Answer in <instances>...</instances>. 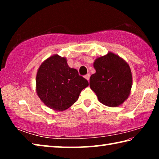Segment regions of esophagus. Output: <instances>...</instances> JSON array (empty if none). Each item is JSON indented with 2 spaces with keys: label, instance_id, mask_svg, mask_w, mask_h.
<instances>
[{
  "label": "esophagus",
  "instance_id": "1",
  "mask_svg": "<svg viewBox=\"0 0 159 159\" xmlns=\"http://www.w3.org/2000/svg\"><path fill=\"white\" fill-rule=\"evenodd\" d=\"M90 74H87L85 76V78L86 79H87L88 80H89V79H90Z\"/></svg>",
  "mask_w": 159,
  "mask_h": 159
}]
</instances>
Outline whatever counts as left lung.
I'll return each mask as SVG.
<instances>
[{"instance_id": "8db88e82", "label": "left lung", "mask_w": 159, "mask_h": 159, "mask_svg": "<svg viewBox=\"0 0 159 159\" xmlns=\"http://www.w3.org/2000/svg\"><path fill=\"white\" fill-rule=\"evenodd\" d=\"M95 74L91 75L90 87L99 101L108 107L121 104L130 95L132 74L128 64L112 52L98 57L94 62Z\"/></svg>"}]
</instances>
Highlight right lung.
I'll return each mask as SVG.
<instances>
[{
	"mask_svg": "<svg viewBox=\"0 0 159 159\" xmlns=\"http://www.w3.org/2000/svg\"><path fill=\"white\" fill-rule=\"evenodd\" d=\"M89 83L76 69L57 55L45 60L38 70L36 91L41 101L56 111H64L76 102Z\"/></svg>",
	"mask_w": 159,
	"mask_h": 159,
	"instance_id": "right-lung-1",
	"label": "right lung"
}]
</instances>
